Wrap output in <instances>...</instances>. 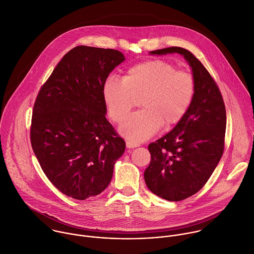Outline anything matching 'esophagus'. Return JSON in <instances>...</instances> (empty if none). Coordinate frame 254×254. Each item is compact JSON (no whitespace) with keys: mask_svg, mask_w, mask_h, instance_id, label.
I'll return each instance as SVG.
<instances>
[{"mask_svg":"<svg viewBox=\"0 0 254 254\" xmlns=\"http://www.w3.org/2000/svg\"><path fill=\"white\" fill-rule=\"evenodd\" d=\"M127 148H134V147H137L138 146V144L137 143H135V142H132V141H130V140H127Z\"/></svg>","mask_w":254,"mask_h":254,"instance_id":"1","label":"esophagus"}]
</instances>
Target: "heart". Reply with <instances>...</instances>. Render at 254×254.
I'll return each mask as SVG.
<instances>
[{
	"mask_svg": "<svg viewBox=\"0 0 254 254\" xmlns=\"http://www.w3.org/2000/svg\"><path fill=\"white\" fill-rule=\"evenodd\" d=\"M196 95L194 76L162 59L148 60L130 67L122 80L109 78L103 98L112 121L122 123L140 103L142 111L128 117L120 132L132 142H141L180 123Z\"/></svg>",
	"mask_w": 254,
	"mask_h": 254,
	"instance_id": "heart-1",
	"label": "heart"
}]
</instances>
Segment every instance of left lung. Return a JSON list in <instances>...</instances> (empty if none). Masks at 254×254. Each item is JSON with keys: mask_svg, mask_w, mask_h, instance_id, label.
Segmentation results:
<instances>
[{"mask_svg": "<svg viewBox=\"0 0 254 254\" xmlns=\"http://www.w3.org/2000/svg\"><path fill=\"white\" fill-rule=\"evenodd\" d=\"M149 53L181 54L196 80L189 112L171 131L148 145L151 161L144 171V181L153 194L178 202L200 191L220 162L225 147L226 107L216 82L189 50L167 47Z\"/></svg>", "mask_w": 254, "mask_h": 254, "instance_id": "obj_1", "label": "left lung"}]
</instances>
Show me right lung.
Segmentation results:
<instances>
[{"mask_svg":"<svg viewBox=\"0 0 254 254\" xmlns=\"http://www.w3.org/2000/svg\"><path fill=\"white\" fill-rule=\"evenodd\" d=\"M126 60L115 49L80 45L67 52L41 87L30 127L33 152L64 195L86 200L110 184L126 149L106 119L103 86Z\"/></svg>","mask_w":254,"mask_h":254,"instance_id":"add662e5","label":"right lung"}]
</instances>
